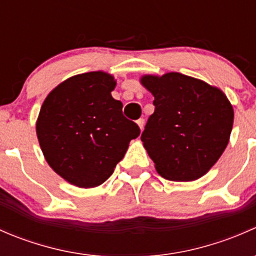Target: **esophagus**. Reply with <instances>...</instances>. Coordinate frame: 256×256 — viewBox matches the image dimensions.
Wrapping results in <instances>:
<instances>
[{"label": "esophagus", "instance_id": "esophagus-1", "mask_svg": "<svg viewBox=\"0 0 256 256\" xmlns=\"http://www.w3.org/2000/svg\"><path fill=\"white\" fill-rule=\"evenodd\" d=\"M136 122H138V125L140 126V128H141V130H142V128H144V118H138V120L136 121Z\"/></svg>", "mask_w": 256, "mask_h": 256}]
</instances>
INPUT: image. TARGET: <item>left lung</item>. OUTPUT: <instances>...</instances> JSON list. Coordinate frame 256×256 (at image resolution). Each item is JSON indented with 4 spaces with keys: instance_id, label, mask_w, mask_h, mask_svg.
I'll list each match as a JSON object with an SVG mask.
<instances>
[{
    "instance_id": "8db88e82",
    "label": "left lung",
    "mask_w": 256,
    "mask_h": 256,
    "mask_svg": "<svg viewBox=\"0 0 256 256\" xmlns=\"http://www.w3.org/2000/svg\"><path fill=\"white\" fill-rule=\"evenodd\" d=\"M154 112L141 135L162 177L194 180L210 170L228 144L234 112L223 92L180 73L141 79Z\"/></svg>"
}]
</instances>
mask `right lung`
I'll list each match as a JSON object with an SVG mask.
<instances>
[{
    "mask_svg": "<svg viewBox=\"0 0 256 256\" xmlns=\"http://www.w3.org/2000/svg\"><path fill=\"white\" fill-rule=\"evenodd\" d=\"M115 82L102 72L69 78L46 98L37 136L48 164L82 188L104 183L124 158L140 128L112 96Z\"/></svg>",
    "mask_w": 256,
    "mask_h": 256,
    "instance_id": "right-lung-1",
    "label": "right lung"
}]
</instances>
